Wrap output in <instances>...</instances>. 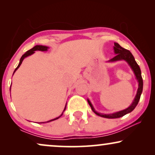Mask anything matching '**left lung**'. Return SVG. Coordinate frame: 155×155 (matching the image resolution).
<instances>
[{
  "mask_svg": "<svg viewBox=\"0 0 155 155\" xmlns=\"http://www.w3.org/2000/svg\"><path fill=\"white\" fill-rule=\"evenodd\" d=\"M114 53L116 54V56H114L113 58H111V60L109 61V62H114V61H120V60H124L126 61L127 63H128V65H130L131 69L133 70V73H134L135 78L138 82V89H137V94L135 95V97L133 100V103L131 104L130 107H128L127 109L122 110V111L116 112V113L111 114H103L98 113V112L95 111V109L93 107L92 104H91L90 101L87 99L88 104H90L91 109L94 112V114H96L97 116H101V117L107 118H117L122 117L126 115V114L130 113L131 111H133V109L136 107V106L138 104V101L140 100V95L142 94V92H143V78H142L141 75V71L139 65H137V63L135 61L134 57L131 54L130 51L126 49V48H123L120 46L118 43H114Z\"/></svg>",
  "mask_w": 155,
  "mask_h": 155,
  "instance_id": "obj_1",
  "label": "left lung"
}]
</instances>
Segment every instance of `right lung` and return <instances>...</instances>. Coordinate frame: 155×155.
I'll return each mask as SVG.
<instances>
[{"label":"right lung","mask_w":155,"mask_h":155,"mask_svg":"<svg viewBox=\"0 0 155 155\" xmlns=\"http://www.w3.org/2000/svg\"><path fill=\"white\" fill-rule=\"evenodd\" d=\"M48 47H47V46H46L37 45V46H34V47H33L32 48H31L30 50L27 51L26 53H25V54L24 55H22V56L21 57V58H20V63H19V64H18V67H17L16 68H15V71H14L13 74L15 73V71H17V70H18V69L19 68V67L20 66V65L22 64V61H23V60H24V59H25V58H26V57L29 56H30V55H31V54H33L34 53H35V51H47V50H48ZM65 108H66V105H65V109H64V110H63V111H64L65 110ZM63 111L62 114H61V115L60 116H58V117H57V118H54V119H52V120H48V121H47V122H46V123H48V122H50V121H52V120H56V119H58V118H60L61 116L63 115ZM44 123H45V122H44Z\"/></svg>","instance_id":"add662e5"}]
</instances>
